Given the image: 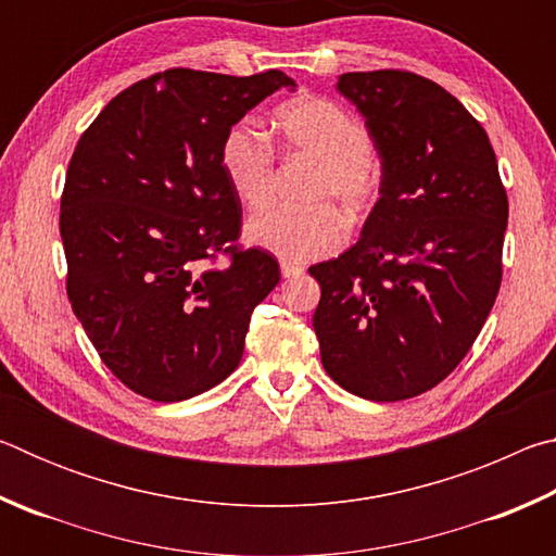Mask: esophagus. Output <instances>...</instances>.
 I'll list each match as a JSON object with an SVG mask.
<instances>
[{"instance_id":"34e87169","label":"esophagus","mask_w":556,"mask_h":556,"mask_svg":"<svg viewBox=\"0 0 556 556\" xmlns=\"http://www.w3.org/2000/svg\"><path fill=\"white\" fill-rule=\"evenodd\" d=\"M299 275H304V267L294 265V262H281V277L285 279H294Z\"/></svg>"}]
</instances>
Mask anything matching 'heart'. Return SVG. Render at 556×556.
<instances>
[{"label": "heart", "mask_w": 556, "mask_h": 556, "mask_svg": "<svg viewBox=\"0 0 556 556\" xmlns=\"http://www.w3.org/2000/svg\"><path fill=\"white\" fill-rule=\"evenodd\" d=\"M277 129L291 154L314 159L308 203L316 208L267 211L248 223V240L281 262H312L333 255L345 240L343 213L357 218L368 213L382 191V162L368 127L351 112L326 98H301L277 115ZM220 166L232 193L257 211L265 208L277 186V154L269 137L252 122H238L225 131Z\"/></svg>", "instance_id": "obj_1"}]
</instances>
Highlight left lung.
I'll return each mask as SVG.
<instances>
[{
	"label": "left lung",
	"mask_w": 556,
	"mask_h": 556,
	"mask_svg": "<svg viewBox=\"0 0 556 556\" xmlns=\"http://www.w3.org/2000/svg\"><path fill=\"white\" fill-rule=\"evenodd\" d=\"M382 156L363 238L308 267L321 285L314 331L326 372L372 402L446 380L481 333L503 281L507 193L470 112L409 71L343 73Z\"/></svg>",
	"instance_id": "obj_1"
}]
</instances>
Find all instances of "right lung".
<instances>
[{
    "label": "right lung",
    "instance_id": "obj_1",
    "mask_svg": "<svg viewBox=\"0 0 556 556\" xmlns=\"http://www.w3.org/2000/svg\"><path fill=\"white\" fill-rule=\"evenodd\" d=\"M285 86L294 80L281 71L168 68L112 98L75 144L61 195L65 291L100 361L147 400L181 402L228 378L277 287V257L240 244L220 144Z\"/></svg>",
    "mask_w": 556,
    "mask_h": 556
}]
</instances>
